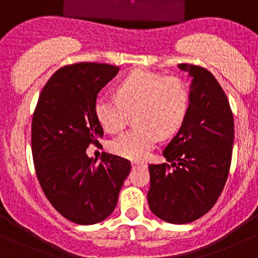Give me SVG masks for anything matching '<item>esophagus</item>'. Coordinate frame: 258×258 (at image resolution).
Here are the masks:
<instances>
[{
  "mask_svg": "<svg viewBox=\"0 0 258 258\" xmlns=\"http://www.w3.org/2000/svg\"><path fill=\"white\" fill-rule=\"evenodd\" d=\"M132 166L133 167H138V166H144V163L140 161H132Z\"/></svg>",
  "mask_w": 258,
  "mask_h": 258,
  "instance_id": "34e87169",
  "label": "esophagus"
}]
</instances>
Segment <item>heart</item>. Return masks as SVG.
<instances>
[{
	"label": "heart",
	"instance_id": "obj_1",
	"mask_svg": "<svg viewBox=\"0 0 258 258\" xmlns=\"http://www.w3.org/2000/svg\"><path fill=\"white\" fill-rule=\"evenodd\" d=\"M189 107V92L179 77L149 71H134L115 88V96L96 98L95 114L106 132H120L134 110L137 124L110 141L114 154L130 160H143L160 135L173 134L183 123Z\"/></svg>",
	"mask_w": 258,
	"mask_h": 258
}]
</instances>
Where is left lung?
Returning a JSON list of instances; mask_svg holds the SVG:
<instances>
[{
  "label": "left lung",
  "instance_id": "left-lung-1",
  "mask_svg": "<svg viewBox=\"0 0 258 258\" xmlns=\"http://www.w3.org/2000/svg\"><path fill=\"white\" fill-rule=\"evenodd\" d=\"M192 76L189 107L163 156L170 163L149 165L148 202L157 218L192 223L209 212L225 187L234 144V115L225 92L202 66L178 63Z\"/></svg>",
  "mask_w": 258,
  "mask_h": 258
}]
</instances>
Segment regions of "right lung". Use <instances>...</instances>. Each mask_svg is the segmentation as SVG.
<instances>
[{
    "instance_id": "1",
    "label": "right lung",
    "mask_w": 258,
    "mask_h": 258,
    "mask_svg": "<svg viewBox=\"0 0 258 258\" xmlns=\"http://www.w3.org/2000/svg\"><path fill=\"white\" fill-rule=\"evenodd\" d=\"M118 70L99 62L62 66L43 87L33 114L32 154L41 189L63 218L80 225L112 214L132 168L117 155L103 152L97 162L86 154L103 137L97 95Z\"/></svg>"
}]
</instances>
